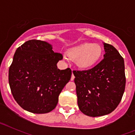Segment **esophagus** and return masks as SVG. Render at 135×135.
<instances>
[{
	"label": "esophagus",
	"instance_id": "esophagus-1",
	"mask_svg": "<svg viewBox=\"0 0 135 135\" xmlns=\"http://www.w3.org/2000/svg\"><path fill=\"white\" fill-rule=\"evenodd\" d=\"M74 78H75L74 75L72 74V75H71V80H74Z\"/></svg>",
	"mask_w": 135,
	"mask_h": 135
}]
</instances>
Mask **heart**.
<instances>
[{
	"instance_id": "heart-1",
	"label": "heart",
	"mask_w": 135,
	"mask_h": 135,
	"mask_svg": "<svg viewBox=\"0 0 135 135\" xmlns=\"http://www.w3.org/2000/svg\"><path fill=\"white\" fill-rule=\"evenodd\" d=\"M69 58L76 62L80 70H90L99 64L103 58V49L97 43L82 42L69 49L67 51ZM67 59V57H65Z\"/></svg>"
}]
</instances>
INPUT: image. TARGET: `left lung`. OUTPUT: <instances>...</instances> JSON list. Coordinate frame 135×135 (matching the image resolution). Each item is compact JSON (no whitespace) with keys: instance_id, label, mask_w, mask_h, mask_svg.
Wrapping results in <instances>:
<instances>
[{"instance_id":"obj_1","label":"left lung","mask_w":135,"mask_h":135,"mask_svg":"<svg viewBox=\"0 0 135 135\" xmlns=\"http://www.w3.org/2000/svg\"><path fill=\"white\" fill-rule=\"evenodd\" d=\"M103 43V59L94 68L73 71L80 110L90 117L110 114L118 105L126 84L124 61L116 49Z\"/></svg>"}]
</instances>
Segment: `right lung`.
Wrapping results in <instances>:
<instances>
[{"label": "right lung", "instance_id": "1", "mask_svg": "<svg viewBox=\"0 0 135 135\" xmlns=\"http://www.w3.org/2000/svg\"><path fill=\"white\" fill-rule=\"evenodd\" d=\"M62 58L51 44L42 40H28L17 48L9 68V83L14 99L23 109L46 114L55 108L71 76L70 68H57Z\"/></svg>", "mask_w": 135, "mask_h": 135}]
</instances>
